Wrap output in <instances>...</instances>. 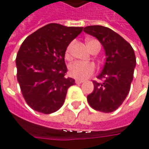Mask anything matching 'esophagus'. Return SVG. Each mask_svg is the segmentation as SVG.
Returning a JSON list of instances; mask_svg holds the SVG:
<instances>
[{
  "mask_svg": "<svg viewBox=\"0 0 149 149\" xmlns=\"http://www.w3.org/2000/svg\"><path fill=\"white\" fill-rule=\"evenodd\" d=\"M84 81L83 80H79V79H77L76 80V84H81V83H83Z\"/></svg>",
  "mask_w": 149,
  "mask_h": 149,
  "instance_id": "1",
  "label": "esophagus"
}]
</instances>
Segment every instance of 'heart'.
I'll list each match as a JSON object with an SVG mask.
<instances>
[{
	"instance_id": "b5f03b06",
	"label": "heart",
	"mask_w": 149,
	"mask_h": 149,
	"mask_svg": "<svg viewBox=\"0 0 149 149\" xmlns=\"http://www.w3.org/2000/svg\"><path fill=\"white\" fill-rule=\"evenodd\" d=\"M96 40H88L87 41L88 48L89 49L91 44ZM71 50V45L67 47L66 49V57H69V52ZM69 75L76 79L79 80H84L89 77L90 76L93 74L95 71V65L90 62H82V61H75L69 65Z\"/></svg>"
}]
</instances>
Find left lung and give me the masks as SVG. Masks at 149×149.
<instances>
[{
    "label": "left lung",
    "mask_w": 149,
    "mask_h": 149,
    "mask_svg": "<svg viewBox=\"0 0 149 149\" xmlns=\"http://www.w3.org/2000/svg\"><path fill=\"white\" fill-rule=\"evenodd\" d=\"M84 32L97 38L103 45L106 61L97 77L102 83L93 81L94 89L88 95L89 105L97 111L112 112L118 109L128 96L136 67V56L131 45L109 28L90 25Z\"/></svg>",
    "instance_id": "1"
}]
</instances>
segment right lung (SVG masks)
I'll return each instance as SVG.
<instances>
[{
	"instance_id": "obj_1",
	"label": "right lung",
	"mask_w": 149,
	"mask_h": 149,
	"mask_svg": "<svg viewBox=\"0 0 149 149\" xmlns=\"http://www.w3.org/2000/svg\"><path fill=\"white\" fill-rule=\"evenodd\" d=\"M83 27L51 23L24 40L16 58L17 81L26 103L37 112L50 114L63 105L75 80L65 77V51Z\"/></svg>"
}]
</instances>
